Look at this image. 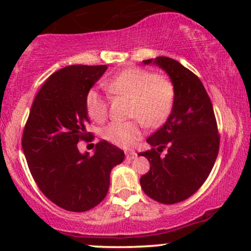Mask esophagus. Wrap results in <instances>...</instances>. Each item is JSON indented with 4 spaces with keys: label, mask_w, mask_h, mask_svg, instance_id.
I'll return each mask as SVG.
<instances>
[{
    "label": "esophagus",
    "mask_w": 251,
    "mask_h": 251,
    "mask_svg": "<svg viewBox=\"0 0 251 251\" xmlns=\"http://www.w3.org/2000/svg\"><path fill=\"white\" fill-rule=\"evenodd\" d=\"M136 158H137V154L135 151H126V159L127 160H133Z\"/></svg>",
    "instance_id": "1"
}]
</instances>
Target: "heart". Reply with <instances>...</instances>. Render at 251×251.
<instances>
[{"mask_svg":"<svg viewBox=\"0 0 251 251\" xmlns=\"http://www.w3.org/2000/svg\"><path fill=\"white\" fill-rule=\"evenodd\" d=\"M110 93L131 100L130 115L133 121H113L102 131L104 140L121 148H130L141 137L142 123L147 127L163 125L173 110L175 87L169 78L158 76L141 68H128L104 81ZM86 109L91 119L103 121L107 118L108 102L97 90L86 96Z\"/></svg>","mask_w":251,"mask_h":251,"instance_id":"1","label":"heart"}]
</instances>
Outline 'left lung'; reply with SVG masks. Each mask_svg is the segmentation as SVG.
Wrapping results in <instances>:
<instances>
[{
	"instance_id": "left-lung-1",
	"label": "left lung",
	"mask_w": 251,
	"mask_h": 251,
	"mask_svg": "<svg viewBox=\"0 0 251 251\" xmlns=\"http://www.w3.org/2000/svg\"><path fill=\"white\" fill-rule=\"evenodd\" d=\"M155 64L170 77L175 102L166 123L147 142L153 148L138 155L151 169L141 177L144 193L163 204H175L193 196L216 161L220 136L211 100L196 74L168 57L143 60ZM164 149L165 156H161Z\"/></svg>"
}]
</instances>
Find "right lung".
Wrapping results in <instances>:
<instances>
[{"mask_svg": "<svg viewBox=\"0 0 251 251\" xmlns=\"http://www.w3.org/2000/svg\"><path fill=\"white\" fill-rule=\"evenodd\" d=\"M107 65H70L47 78L35 97L22 146L30 173L42 193L68 211L83 212L105 198L110 171L125 153L107 141L95 154L78 151L87 140L86 96Z\"/></svg>", "mask_w": 251, "mask_h": 251, "instance_id": "right-lung-1", "label": "right lung"}]
</instances>
